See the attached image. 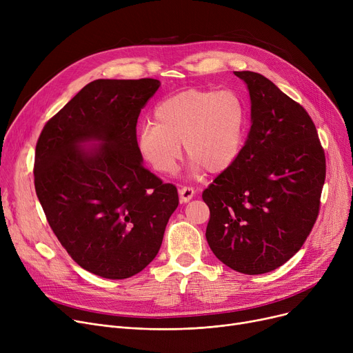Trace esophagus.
Masks as SVG:
<instances>
[{
    "mask_svg": "<svg viewBox=\"0 0 353 353\" xmlns=\"http://www.w3.org/2000/svg\"><path fill=\"white\" fill-rule=\"evenodd\" d=\"M179 194H180V200L186 203V201H189V200L193 199V196L196 194V190H194L193 188L184 186V188H181V189L179 190Z\"/></svg>",
    "mask_w": 353,
    "mask_h": 353,
    "instance_id": "obj_1",
    "label": "esophagus"
}]
</instances>
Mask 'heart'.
<instances>
[{"label":"heart","mask_w":353,"mask_h":353,"mask_svg":"<svg viewBox=\"0 0 353 353\" xmlns=\"http://www.w3.org/2000/svg\"><path fill=\"white\" fill-rule=\"evenodd\" d=\"M154 119L137 136L139 152L154 172L173 174L184 144L194 173H220L242 150L248 107L234 90L188 88L159 103Z\"/></svg>","instance_id":"b5f03b06"}]
</instances>
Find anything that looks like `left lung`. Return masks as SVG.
<instances>
[{
	"label": "left lung",
	"instance_id": "8db88e82",
	"mask_svg": "<svg viewBox=\"0 0 353 353\" xmlns=\"http://www.w3.org/2000/svg\"><path fill=\"white\" fill-rule=\"evenodd\" d=\"M250 94L252 125L234 163L203 192L206 239L220 262L245 274L286 263L321 208L325 152L307 111L262 74L234 71Z\"/></svg>",
	"mask_w": 353,
	"mask_h": 353
}]
</instances>
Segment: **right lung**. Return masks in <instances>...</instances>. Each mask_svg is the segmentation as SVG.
Returning a JSON list of instances; mask_svg holds the SVG:
<instances>
[{
	"label": "right lung",
	"mask_w": 353,
	"mask_h": 353,
	"mask_svg": "<svg viewBox=\"0 0 353 353\" xmlns=\"http://www.w3.org/2000/svg\"><path fill=\"white\" fill-rule=\"evenodd\" d=\"M160 81L96 80L44 125L34 184L48 225L83 269L105 279L141 272L179 206L176 186L143 165L136 125ZM90 141L101 144L84 148Z\"/></svg>",
	"instance_id": "1"
}]
</instances>
